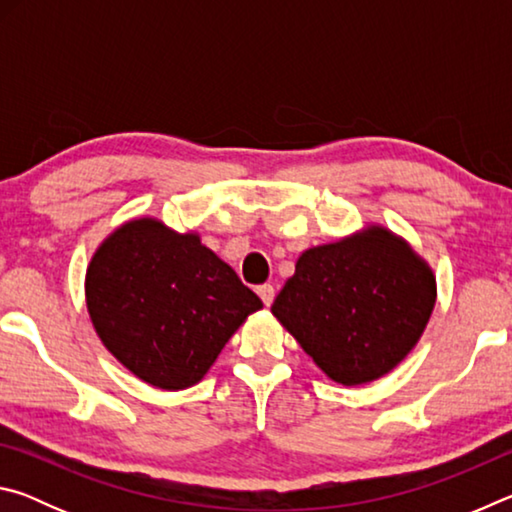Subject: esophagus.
<instances>
[{
    "label": "esophagus",
    "mask_w": 512,
    "mask_h": 512,
    "mask_svg": "<svg viewBox=\"0 0 512 512\" xmlns=\"http://www.w3.org/2000/svg\"><path fill=\"white\" fill-rule=\"evenodd\" d=\"M257 296L262 298V302H264L266 307H271V302H273V298H275L273 284H262V287H257Z\"/></svg>",
    "instance_id": "34e87169"
}]
</instances>
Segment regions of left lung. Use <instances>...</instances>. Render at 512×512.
Here are the masks:
<instances>
[{"label": "left lung", "mask_w": 512, "mask_h": 512, "mask_svg": "<svg viewBox=\"0 0 512 512\" xmlns=\"http://www.w3.org/2000/svg\"><path fill=\"white\" fill-rule=\"evenodd\" d=\"M436 305V275L384 225L307 248L273 302V316L325 375L343 386L402 363Z\"/></svg>", "instance_id": "1"}]
</instances>
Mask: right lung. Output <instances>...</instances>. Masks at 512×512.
Instances as JSON below:
<instances>
[{"mask_svg": "<svg viewBox=\"0 0 512 512\" xmlns=\"http://www.w3.org/2000/svg\"><path fill=\"white\" fill-rule=\"evenodd\" d=\"M85 305L112 357L162 391L198 384L264 307L198 232H176L153 216L121 223L94 250Z\"/></svg>", "mask_w": 512, "mask_h": 512, "instance_id": "1", "label": "right lung"}]
</instances>
